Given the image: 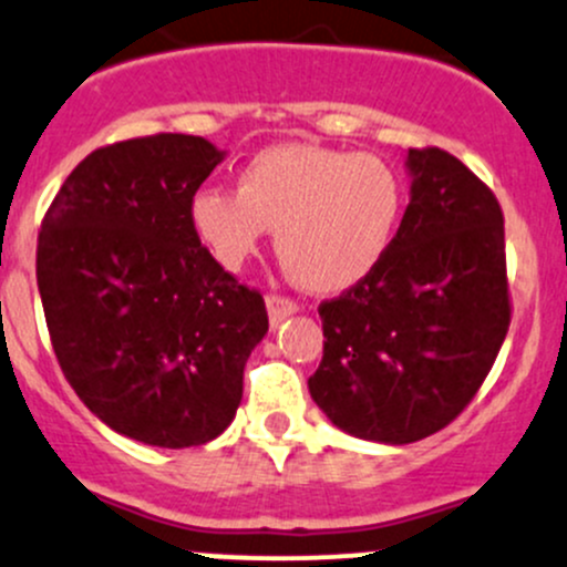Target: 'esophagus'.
<instances>
[{
  "label": "esophagus",
  "instance_id": "34e87169",
  "mask_svg": "<svg viewBox=\"0 0 567 567\" xmlns=\"http://www.w3.org/2000/svg\"><path fill=\"white\" fill-rule=\"evenodd\" d=\"M297 302L286 300L281 295H267V316H270V324L278 327L284 319H289V316L297 313Z\"/></svg>",
  "mask_w": 567,
  "mask_h": 567
}]
</instances>
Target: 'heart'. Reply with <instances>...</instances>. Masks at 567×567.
Returning a JSON list of instances; mask_svg holds the SVG:
<instances>
[{"instance_id":"b5f03b06","label":"heart","mask_w":567,"mask_h":567,"mask_svg":"<svg viewBox=\"0 0 567 567\" xmlns=\"http://www.w3.org/2000/svg\"><path fill=\"white\" fill-rule=\"evenodd\" d=\"M403 213V184L389 162L310 143L257 151L235 192L199 188L188 224L224 270H240L278 229L276 248L291 281L338 295L386 257Z\"/></svg>"}]
</instances>
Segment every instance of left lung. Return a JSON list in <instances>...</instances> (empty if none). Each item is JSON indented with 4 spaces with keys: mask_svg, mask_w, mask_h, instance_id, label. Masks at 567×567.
Returning a JSON list of instances; mask_svg holds the SVG:
<instances>
[{
    "mask_svg": "<svg viewBox=\"0 0 567 567\" xmlns=\"http://www.w3.org/2000/svg\"><path fill=\"white\" fill-rule=\"evenodd\" d=\"M408 203L386 257L321 302L324 357L308 379L338 430L403 446L473 400L511 324L503 210L441 148H408Z\"/></svg>",
    "mask_w": 567,
    "mask_h": 567,
    "instance_id": "1",
    "label": "left lung"
}]
</instances>
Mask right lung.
Instances as JSON below:
<instances>
[{
  "label": "right lung",
  "mask_w": 567,
  "mask_h": 567,
  "mask_svg": "<svg viewBox=\"0 0 567 567\" xmlns=\"http://www.w3.org/2000/svg\"><path fill=\"white\" fill-rule=\"evenodd\" d=\"M224 156L194 135L96 148L42 218L38 286L59 364L100 422L148 446L221 435L267 334L259 291L188 224V203Z\"/></svg>",
  "instance_id": "obj_1"
}]
</instances>
